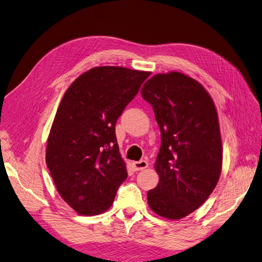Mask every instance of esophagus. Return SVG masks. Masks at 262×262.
<instances>
[{
    "instance_id": "obj_1",
    "label": "esophagus",
    "mask_w": 262,
    "mask_h": 262,
    "mask_svg": "<svg viewBox=\"0 0 262 262\" xmlns=\"http://www.w3.org/2000/svg\"><path fill=\"white\" fill-rule=\"evenodd\" d=\"M148 166V163L144 160L139 161V162H133V167L136 170H143Z\"/></svg>"
}]
</instances>
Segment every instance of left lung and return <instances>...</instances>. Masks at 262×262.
<instances>
[{"label":"left lung","mask_w":262,"mask_h":262,"mask_svg":"<svg viewBox=\"0 0 262 262\" xmlns=\"http://www.w3.org/2000/svg\"><path fill=\"white\" fill-rule=\"evenodd\" d=\"M141 95L161 130L154 165L160 182L147 202L158 215L179 220L202 205L219 181L223 155L216 109L200 83L179 72L150 77Z\"/></svg>","instance_id":"left-lung-1"}]
</instances>
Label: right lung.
<instances>
[{
	"label": "right lung",
	"mask_w": 262,
	"mask_h": 262,
	"mask_svg": "<svg viewBox=\"0 0 262 262\" xmlns=\"http://www.w3.org/2000/svg\"><path fill=\"white\" fill-rule=\"evenodd\" d=\"M149 72L97 67L71 84L55 114L46 163L58 192L81 215L107 211L128 177L116 122Z\"/></svg>",
	"instance_id": "1"
}]
</instances>
